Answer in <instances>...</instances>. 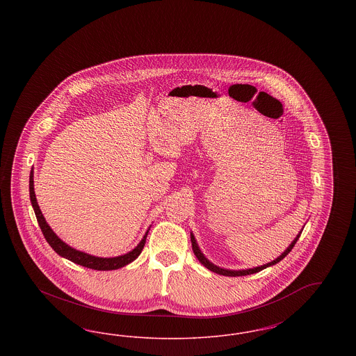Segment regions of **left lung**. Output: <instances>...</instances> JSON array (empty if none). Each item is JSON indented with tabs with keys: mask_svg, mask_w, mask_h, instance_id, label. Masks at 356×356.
<instances>
[{
	"mask_svg": "<svg viewBox=\"0 0 356 356\" xmlns=\"http://www.w3.org/2000/svg\"><path fill=\"white\" fill-rule=\"evenodd\" d=\"M300 237V234L296 236V238L291 243V245L288 247L287 250L283 252V254H280L277 259H275L271 263H268V264H264V266H261V267H256V268H251V270H243V271H229V270H224V268H220V267H218V266H215V264H212L211 261H208L205 257H204V254H202V251L199 250V247H197V243H196V240H195V237L193 235L191 234V241H192V250H193V254H196V257L199 259V261L203 264L204 267H207L208 270H211L212 272H216V273H219V275H224V276H245V275H251V273H256V272H260L261 270H264V268H267V267H270V266H273V264H276V263H279L282 259H284L286 256H287L289 252H291V250L293 248V245L296 244V241H298V238Z\"/></svg>",
	"mask_w": 356,
	"mask_h": 356,
	"instance_id": "obj_1",
	"label": "left lung"
}]
</instances>
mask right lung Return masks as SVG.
Listing matches in <instances>:
<instances>
[{"instance_id":"right-lung-1","label":"right lung","mask_w":356,"mask_h":356,"mask_svg":"<svg viewBox=\"0 0 356 356\" xmlns=\"http://www.w3.org/2000/svg\"><path fill=\"white\" fill-rule=\"evenodd\" d=\"M33 184V168H32L31 176H29V195H31V202H32L34 213H35V218H37V221H38V225H40V228L42 231V235L47 238V241L49 243L51 248L60 256L68 259V260L76 263V264H80L83 267H86V268H92V270H97V271H111V270H118V268H121V267L132 263L136 257L141 254V251H143V248L145 245V240H147L148 232L144 235L143 240L140 241V244L136 247L134 251H131L129 254L118 256V257H96V256L85 254V252L77 251V250L69 247L51 231V227L48 225V222L44 219V216L41 213V209H40L37 200H35Z\"/></svg>"}]
</instances>
